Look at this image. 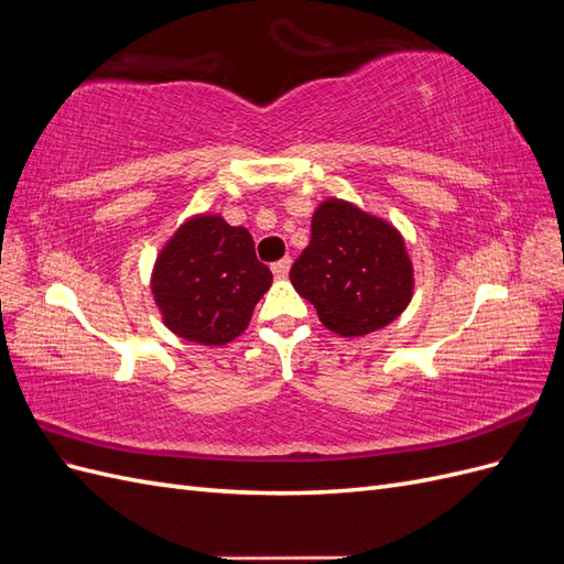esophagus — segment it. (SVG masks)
I'll return each mask as SVG.
<instances>
[{
    "mask_svg": "<svg viewBox=\"0 0 564 564\" xmlns=\"http://www.w3.org/2000/svg\"><path fill=\"white\" fill-rule=\"evenodd\" d=\"M289 265H292V259H289V256H284V259L272 263V272H275V278H286Z\"/></svg>",
    "mask_w": 564,
    "mask_h": 564,
    "instance_id": "obj_1",
    "label": "esophagus"
}]
</instances>
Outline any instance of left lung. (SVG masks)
<instances>
[{"instance_id":"obj_1","label":"left lung","mask_w":564,"mask_h":564,"mask_svg":"<svg viewBox=\"0 0 564 564\" xmlns=\"http://www.w3.org/2000/svg\"><path fill=\"white\" fill-rule=\"evenodd\" d=\"M289 278L324 327L340 336L386 327L406 308L414 286L400 232L340 199L319 204L311 245Z\"/></svg>"}]
</instances>
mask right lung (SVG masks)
<instances>
[{"mask_svg": "<svg viewBox=\"0 0 564 564\" xmlns=\"http://www.w3.org/2000/svg\"><path fill=\"white\" fill-rule=\"evenodd\" d=\"M272 272L256 259L247 228L220 216H197L178 228L152 272L164 324L185 340L224 346L240 336Z\"/></svg>", "mask_w": 564, "mask_h": 564, "instance_id": "obj_1", "label": "right lung"}]
</instances>
